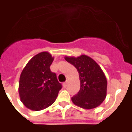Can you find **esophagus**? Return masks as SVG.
I'll return each instance as SVG.
<instances>
[{
    "mask_svg": "<svg viewBox=\"0 0 132 132\" xmlns=\"http://www.w3.org/2000/svg\"><path fill=\"white\" fill-rule=\"evenodd\" d=\"M63 86H64V87H66L67 86H68V83H67V82H66L63 83Z\"/></svg>",
    "mask_w": 132,
    "mask_h": 132,
    "instance_id": "obj_1",
    "label": "esophagus"
}]
</instances>
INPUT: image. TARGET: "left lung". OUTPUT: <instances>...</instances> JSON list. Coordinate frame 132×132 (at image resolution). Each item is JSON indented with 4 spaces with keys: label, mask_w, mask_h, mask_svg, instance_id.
Masks as SVG:
<instances>
[{
    "label": "left lung",
    "mask_w": 132,
    "mask_h": 132,
    "mask_svg": "<svg viewBox=\"0 0 132 132\" xmlns=\"http://www.w3.org/2000/svg\"><path fill=\"white\" fill-rule=\"evenodd\" d=\"M72 64L79 74L80 88L72 97L73 103L85 109H93L103 103L107 95V81L101 67L86 55L64 57Z\"/></svg>",
    "instance_id": "obj_1"
}]
</instances>
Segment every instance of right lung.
I'll return each instance as SVG.
<instances>
[{
    "label": "right lung",
    "instance_id": "1",
    "mask_svg": "<svg viewBox=\"0 0 132 132\" xmlns=\"http://www.w3.org/2000/svg\"><path fill=\"white\" fill-rule=\"evenodd\" d=\"M53 60L50 53H39L29 61L21 74L20 98L31 110L40 111L52 105L62 88L56 73L50 70Z\"/></svg>",
    "mask_w": 132,
    "mask_h": 132
}]
</instances>
